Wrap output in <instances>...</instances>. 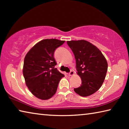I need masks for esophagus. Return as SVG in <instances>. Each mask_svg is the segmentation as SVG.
<instances>
[{
  "label": "esophagus",
  "mask_w": 129,
  "mask_h": 129,
  "mask_svg": "<svg viewBox=\"0 0 129 129\" xmlns=\"http://www.w3.org/2000/svg\"><path fill=\"white\" fill-rule=\"evenodd\" d=\"M74 74H75V73H74V72L73 71H71L69 73H68V75L71 76H73Z\"/></svg>",
  "instance_id": "obj_1"
}]
</instances>
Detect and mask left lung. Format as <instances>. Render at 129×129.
I'll use <instances>...</instances> for the list:
<instances>
[{
  "mask_svg": "<svg viewBox=\"0 0 129 129\" xmlns=\"http://www.w3.org/2000/svg\"><path fill=\"white\" fill-rule=\"evenodd\" d=\"M73 52L77 75L81 85L74 89L82 97H88L101 88L108 71V62L102 52L95 45L84 40L68 41Z\"/></svg>",
  "mask_w": 129,
  "mask_h": 129,
  "instance_id": "1",
  "label": "left lung"
}]
</instances>
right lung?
<instances>
[{
	"label": "right lung",
	"mask_w": 129,
	"mask_h": 129,
	"mask_svg": "<svg viewBox=\"0 0 129 129\" xmlns=\"http://www.w3.org/2000/svg\"><path fill=\"white\" fill-rule=\"evenodd\" d=\"M65 41L56 39L39 41L28 51L24 60L23 73L26 85L36 97L48 100L56 93L64 75L54 68V52Z\"/></svg>",
	"instance_id": "1"
}]
</instances>
